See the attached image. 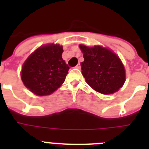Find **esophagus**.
I'll list each match as a JSON object with an SVG mask.
<instances>
[{
    "label": "esophagus",
    "instance_id": "34e87169",
    "mask_svg": "<svg viewBox=\"0 0 149 149\" xmlns=\"http://www.w3.org/2000/svg\"><path fill=\"white\" fill-rule=\"evenodd\" d=\"M76 69H80L81 68V65H80V63H78L77 65H76Z\"/></svg>",
    "mask_w": 149,
    "mask_h": 149
}]
</instances>
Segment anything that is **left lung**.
<instances>
[{"mask_svg":"<svg viewBox=\"0 0 149 149\" xmlns=\"http://www.w3.org/2000/svg\"><path fill=\"white\" fill-rule=\"evenodd\" d=\"M84 53L82 74L89 86L102 94H112L122 87L125 70L120 58L111 50L95 45H79Z\"/></svg>","mask_w":149,"mask_h":149,"instance_id":"8db88e82","label":"left lung"}]
</instances>
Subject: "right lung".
<instances>
[{"instance_id": "right-lung-1", "label": "right lung", "mask_w": 149, "mask_h": 149, "mask_svg": "<svg viewBox=\"0 0 149 149\" xmlns=\"http://www.w3.org/2000/svg\"><path fill=\"white\" fill-rule=\"evenodd\" d=\"M63 46L49 44L41 46L28 57L22 68V80L38 96L56 91L64 83L70 67L62 58Z\"/></svg>"}]
</instances>
